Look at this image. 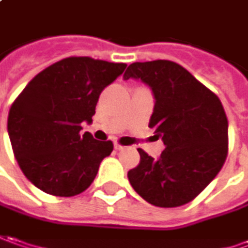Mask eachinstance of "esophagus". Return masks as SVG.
I'll use <instances>...</instances> for the list:
<instances>
[{
  "mask_svg": "<svg viewBox=\"0 0 248 248\" xmlns=\"http://www.w3.org/2000/svg\"><path fill=\"white\" fill-rule=\"evenodd\" d=\"M114 148H115L116 151H121V150H124V147H122V145H119V144H114Z\"/></svg>",
  "mask_w": 248,
  "mask_h": 248,
  "instance_id": "1",
  "label": "esophagus"
}]
</instances>
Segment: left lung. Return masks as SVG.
Here are the masks:
<instances>
[{
	"label": "left lung",
	"instance_id": "1",
	"mask_svg": "<svg viewBox=\"0 0 248 248\" xmlns=\"http://www.w3.org/2000/svg\"><path fill=\"white\" fill-rule=\"evenodd\" d=\"M140 79L155 98L150 127L165 151L154 159L139 150L129 170L133 189L158 207H178L195 199L224 165L228 119L219 98L184 67L169 60L133 63L124 79Z\"/></svg>",
	"mask_w": 248,
	"mask_h": 248
}]
</instances>
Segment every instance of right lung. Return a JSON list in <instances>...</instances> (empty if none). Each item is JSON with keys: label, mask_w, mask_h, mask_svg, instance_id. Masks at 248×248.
<instances>
[{"label": "right lung", "mask_w": 248, "mask_h": 248, "mask_svg": "<svg viewBox=\"0 0 248 248\" xmlns=\"http://www.w3.org/2000/svg\"><path fill=\"white\" fill-rule=\"evenodd\" d=\"M124 63L67 57L35 75L15 100L8 115L13 154L26 178L53 196L88 189L111 141H97L92 124L100 93L124 73Z\"/></svg>", "instance_id": "right-lung-1"}]
</instances>
